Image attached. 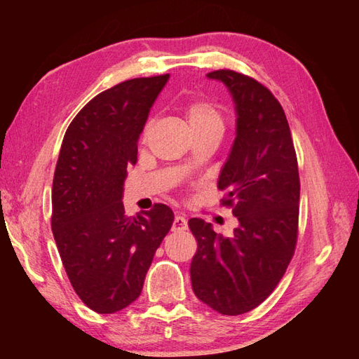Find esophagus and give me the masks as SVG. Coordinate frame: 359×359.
<instances>
[{
	"label": "esophagus",
	"instance_id": "34e87169",
	"mask_svg": "<svg viewBox=\"0 0 359 359\" xmlns=\"http://www.w3.org/2000/svg\"><path fill=\"white\" fill-rule=\"evenodd\" d=\"M188 230V220L185 219V216H180L177 215L174 217V222H172V231L175 233H180V231H185Z\"/></svg>",
	"mask_w": 359,
	"mask_h": 359
}]
</instances>
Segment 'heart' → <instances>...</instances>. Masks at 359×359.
I'll return each instance as SVG.
<instances>
[{
    "label": "heart",
    "mask_w": 359,
    "mask_h": 359,
    "mask_svg": "<svg viewBox=\"0 0 359 359\" xmlns=\"http://www.w3.org/2000/svg\"><path fill=\"white\" fill-rule=\"evenodd\" d=\"M184 114L187 123L194 135L224 131L222 112H220L219 106L208 100V98L196 97L193 100H189L185 104ZM147 133L148 129H144L143 135H147Z\"/></svg>",
    "instance_id": "heart-1"
}]
</instances>
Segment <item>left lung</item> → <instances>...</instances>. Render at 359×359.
Listing matches in <instances>:
<instances>
[{"label": "left lung", "instance_id": "8db88e82", "mask_svg": "<svg viewBox=\"0 0 359 359\" xmlns=\"http://www.w3.org/2000/svg\"><path fill=\"white\" fill-rule=\"evenodd\" d=\"M230 89L238 112L236 139L217 188L239 226L230 238L189 219L197 241L189 266L193 292L220 315L262 304L294 255L299 222V171L290 126L278 98L253 77L231 69L208 74Z\"/></svg>", "mask_w": 359, "mask_h": 359}]
</instances>
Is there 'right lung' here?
I'll return each instance as SVG.
<instances>
[{"label": "right lung", "mask_w": 359, "mask_h": 359, "mask_svg": "<svg viewBox=\"0 0 359 359\" xmlns=\"http://www.w3.org/2000/svg\"><path fill=\"white\" fill-rule=\"evenodd\" d=\"M170 74L121 81L95 95L71 121L52 184V233L67 278L86 306L116 313L140 296L172 210L154 203L128 217L126 168L152 103Z\"/></svg>", "instance_id": "1"}]
</instances>
